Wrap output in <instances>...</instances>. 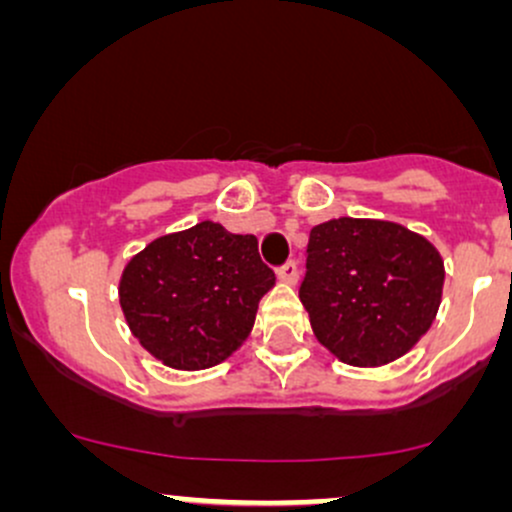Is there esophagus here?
Here are the masks:
<instances>
[{
    "label": "esophagus",
    "instance_id": "esophagus-1",
    "mask_svg": "<svg viewBox=\"0 0 512 512\" xmlns=\"http://www.w3.org/2000/svg\"><path fill=\"white\" fill-rule=\"evenodd\" d=\"M276 276H279L281 281H284V284H296L298 281V264L293 262V260H289L286 264H281L279 267V272H276Z\"/></svg>",
    "mask_w": 512,
    "mask_h": 512
}]
</instances>
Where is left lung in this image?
Segmentation results:
<instances>
[{"instance_id": "left-lung-1", "label": "left lung", "mask_w": 512, "mask_h": 512, "mask_svg": "<svg viewBox=\"0 0 512 512\" xmlns=\"http://www.w3.org/2000/svg\"><path fill=\"white\" fill-rule=\"evenodd\" d=\"M443 279V260L424 236L342 216L310 231L298 296L317 342L339 361L383 366L428 332Z\"/></svg>"}]
</instances>
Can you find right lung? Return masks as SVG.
I'll list each match as a JSON object with an SVG mask.
<instances>
[{
    "label": "right lung",
    "instance_id": "right-lung-1",
    "mask_svg": "<svg viewBox=\"0 0 512 512\" xmlns=\"http://www.w3.org/2000/svg\"><path fill=\"white\" fill-rule=\"evenodd\" d=\"M274 286L255 236L202 221L156 238L120 279V305L139 344L178 370L216 366L243 344Z\"/></svg>",
    "mask_w": 512,
    "mask_h": 512
}]
</instances>
